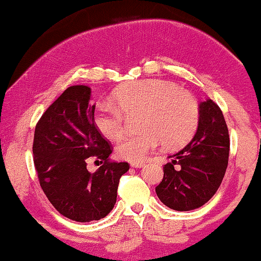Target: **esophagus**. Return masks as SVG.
<instances>
[{"mask_svg": "<svg viewBox=\"0 0 261 261\" xmlns=\"http://www.w3.org/2000/svg\"><path fill=\"white\" fill-rule=\"evenodd\" d=\"M130 166L133 167V168H141V167L145 166V163L144 162H132Z\"/></svg>", "mask_w": 261, "mask_h": 261, "instance_id": "esophagus-1", "label": "esophagus"}]
</instances>
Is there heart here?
Masks as SVG:
<instances>
[{"label":"heart","mask_w":261,"mask_h":261,"mask_svg":"<svg viewBox=\"0 0 261 261\" xmlns=\"http://www.w3.org/2000/svg\"><path fill=\"white\" fill-rule=\"evenodd\" d=\"M116 106L101 102L94 112V124L108 139L122 136L125 115L141 112L140 133L118 141L116 152L121 159L139 162L161 144L178 149L194 137L199 123L197 101L163 80H141L117 89L112 95Z\"/></svg>","instance_id":"heart-1"}]
</instances>
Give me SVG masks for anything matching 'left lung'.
I'll return each instance as SVG.
<instances>
[{"instance_id":"left-lung-1","label":"left lung","mask_w":261,"mask_h":261,"mask_svg":"<svg viewBox=\"0 0 261 261\" xmlns=\"http://www.w3.org/2000/svg\"><path fill=\"white\" fill-rule=\"evenodd\" d=\"M229 129L212 99L199 104V123L192 140L169 156L156 194L163 204L186 212L202 207L223 181L229 162Z\"/></svg>"}]
</instances>
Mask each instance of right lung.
<instances>
[{
  "label": "right lung",
  "instance_id": "add662e5",
  "mask_svg": "<svg viewBox=\"0 0 261 261\" xmlns=\"http://www.w3.org/2000/svg\"><path fill=\"white\" fill-rule=\"evenodd\" d=\"M91 88L71 86L44 111L35 128L34 163L38 181L53 207L64 217L89 223L114 208L127 162H112V146L94 124ZM89 156L101 161L94 173Z\"/></svg>",
  "mask_w": 261,
  "mask_h": 261
}]
</instances>
